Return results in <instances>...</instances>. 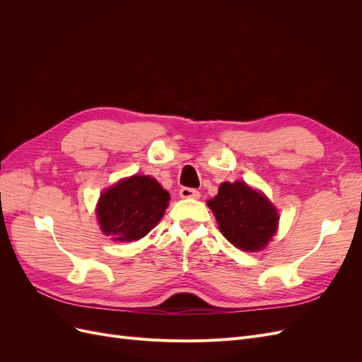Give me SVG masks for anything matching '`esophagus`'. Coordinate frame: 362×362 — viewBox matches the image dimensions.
<instances>
[{"mask_svg": "<svg viewBox=\"0 0 362 362\" xmlns=\"http://www.w3.org/2000/svg\"><path fill=\"white\" fill-rule=\"evenodd\" d=\"M180 196H181L182 199H198L199 196H201V193L198 190L190 189V187H182L180 190Z\"/></svg>", "mask_w": 362, "mask_h": 362, "instance_id": "obj_1", "label": "esophagus"}]
</instances>
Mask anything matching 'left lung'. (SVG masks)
<instances>
[{"instance_id": "left-lung-1", "label": "left lung", "mask_w": 362, "mask_h": 362, "mask_svg": "<svg viewBox=\"0 0 362 362\" xmlns=\"http://www.w3.org/2000/svg\"><path fill=\"white\" fill-rule=\"evenodd\" d=\"M206 205L228 242L245 252L264 249L278 229L276 208L243 181L222 182L214 199Z\"/></svg>"}]
</instances>
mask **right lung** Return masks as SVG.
I'll return each mask as SVG.
<instances>
[{
  "mask_svg": "<svg viewBox=\"0 0 362 362\" xmlns=\"http://www.w3.org/2000/svg\"><path fill=\"white\" fill-rule=\"evenodd\" d=\"M169 199L157 180L133 175L103 192L96 205L98 223L117 242H136L161 221Z\"/></svg>",
  "mask_w": 362,
  "mask_h": 362,
  "instance_id": "obj_1",
  "label": "right lung"
}]
</instances>
